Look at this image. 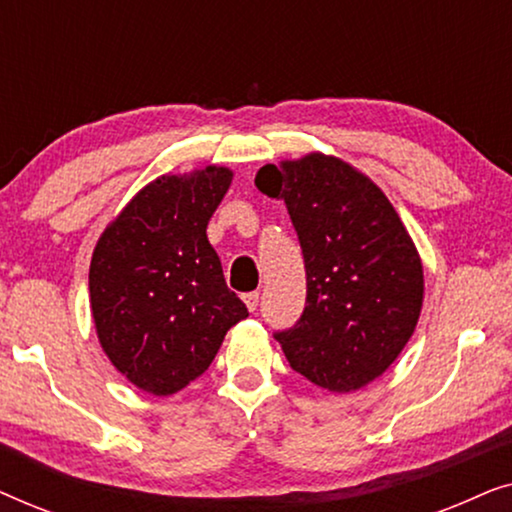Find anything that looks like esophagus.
I'll use <instances>...</instances> for the list:
<instances>
[{"label":"esophagus","instance_id":"1","mask_svg":"<svg viewBox=\"0 0 512 512\" xmlns=\"http://www.w3.org/2000/svg\"><path fill=\"white\" fill-rule=\"evenodd\" d=\"M242 300H244V305L249 307V312H254L256 307H258V293H256V291H251V293H244Z\"/></svg>","mask_w":512,"mask_h":512}]
</instances>
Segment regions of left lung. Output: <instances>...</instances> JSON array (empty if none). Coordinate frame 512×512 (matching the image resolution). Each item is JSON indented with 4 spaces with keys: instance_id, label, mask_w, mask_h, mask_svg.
<instances>
[{
    "instance_id": "left-lung-1",
    "label": "left lung",
    "mask_w": 512,
    "mask_h": 512,
    "mask_svg": "<svg viewBox=\"0 0 512 512\" xmlns=\"http://www.w3.org/2000/svg\"><path fill=\"white\" fill-rule=\"evenodd\" d=\"M256 186L284 200L305 258V312L275 335L284 356L321 389H363L422 314L424 265L408 228L373 179L319 151L261 167Z\"/></svg>"
}]
</instances>
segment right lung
<instances>
[{"instance_id":"obj_1","label":"right lung","mask_w":512,"mask_h":512,"mask_svg":"<svg viewBox=\"0 0 512 512\" xmlns=\"http://www.w3.org/2000/svg\"><path fill=\"white\" fill-rule=\"evenodd\" d=\"M233 170L207 165L163 174L109 221L90 261V312L102 352L153 396L200 377L249 312L226 286L207 223Z\"/></svg>"}]
</instances>
